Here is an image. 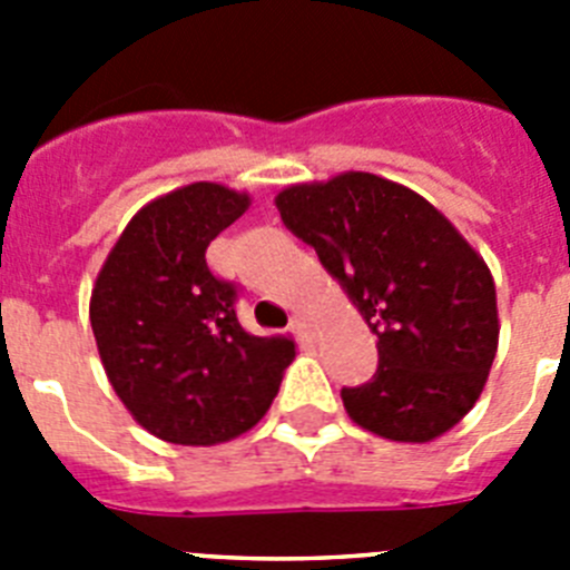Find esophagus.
Instances as JSON below:
<instances>
[{
  "label": "esophagus",
  "mask_w": 570,
  "mask_h": 570,
  "mask_svg": "<svg viewBox=\"0 0 570 570\" xmlns=\"http://www.w3.org/2000/svg\"><path fill=\"white\" fill-rule=\"evenodd\" d=\"M291 331H294L296 336H302V340H311V320H308V316H302V314L291 316Z\"/></svg>",
  "instance_id": "1"
}]
</instances>
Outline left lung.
Here are the masks:
<instances>
[{
	"label": "left lung",
	"instance_id": "left-lung-1",
	"mask_svg": "<svg viewBox=\"0 0 570 570\" xmlns=\"http://www.w3.org/2000/svg\"><path fill=\"white\" fill-rule=\"evenodd\" d=\"M276 208L380 340L376 374L342 387L351 420L394 442L454 428L480 400L500 340L482 256L428 199L374 174L294 185Z\"/></svg>",
	"mask_w": 570,
	"mask_h": 570
}]
</instances>
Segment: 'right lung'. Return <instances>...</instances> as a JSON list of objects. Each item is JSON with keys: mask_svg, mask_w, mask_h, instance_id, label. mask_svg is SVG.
Returning a JSON list of instances; mask_svg holds the SVG:
<instances>
[{"mask_svg": "<svg viewBox=\"0 0 570 570\" xmlns=\"http://www.w3.org/2000/svg\"><path fill=\"white\" fill-rule=\"evenodd\" d=\"M248 208V196L194 183L145 205L105 259L90 328L105 374L134 420L176 445L245 434L294 360L285 336H254L236 316L239 288L205 250Z\"/></svg>", "mask_w": 570, "mask_h": 570, "instance_id": "obj_1", "label": "right lung"}]
</instances>
